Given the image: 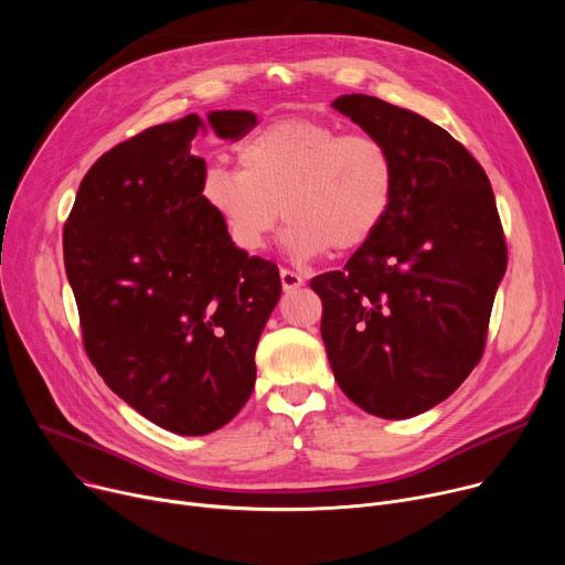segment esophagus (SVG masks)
<instances>
[{
    "mask_svg": "<svg viewBox=\"0 0 565 565\" xmlns=\"http://www.w3.org/2000/svg\"><path fill=\"white\" fill-rule=\"evenodd\" d=\"M279 275H281V286H284V290H295V288L305 286V277H302L300 273L288 270V267H281Z\"/></svg>",
    "mask_w": 565,
    "mask_h": 565,
    "instance_id": "obj_1",
    "label": "esophagus"
}]
</instances>
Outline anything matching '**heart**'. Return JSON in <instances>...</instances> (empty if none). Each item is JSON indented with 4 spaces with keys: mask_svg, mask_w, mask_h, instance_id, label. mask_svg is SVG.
Wrapping results in <instances>:
<instances>
[{
    "mask_svg": "<svg viewBox=\"0 0 565 565\" xmlns=\"http://www.w3.org/2000/svg\"><path fill=\"white\" fill-rule=\"evenodd\" d=\"M237 171L211 167L201 196L231 243L265 249L281 215L284 243L298 258L345 254L369 243L390 213L396 169L369 132H341L313 118H284L237 146Z\"/></svg>",
    "mask_w": 565,
    "mask_h": 565,
    "instance_id": "heart-1",
    "label": "heart"
}]
</instances>
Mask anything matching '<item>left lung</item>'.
Listing matches in <instances>:
<instances>
[{"instance_id":"8db88e82","label":"left lung","mask_w":565,"mask_h":565,"mask_svg":"<svg viewBox=\"0 0 565 565\" xmlns=\"http://www.w3.org/2000/svg\"><path fill=\"white\" fill-rule=\"evenodd\" d=\"M390 148V213L343 270L311 279L341 392L382 419L449 398L483 358L507 241L483 167L409 109L350 94L332 103Z\"/></svg>"}]
</instances>
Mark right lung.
Returning <instances> with one entry per match:
<instances>
[{
    "label": "right lung",
    "instance_id": "right-lung-1",
    "mask_svg": "<svg viewBox=\"0 0 565 565\" xmlns=\"http://www.w3.org/2000/svg\"><path fill=\"white\" fill-rule=\"evenodd\" d=\"M241 139L252 111H211ZM196 114L148 128L100 156L64 226V263L88 360L141 417L175 435L228 424L256 382V345L281 279L237 249L201 196Z\"/></svg>",
    "mask_w": 565,
    "mask_h": 565
}]
</instances>
